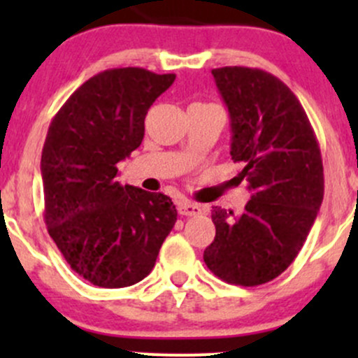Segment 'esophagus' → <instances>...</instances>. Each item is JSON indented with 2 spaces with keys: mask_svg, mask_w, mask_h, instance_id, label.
Returning <instances> with one entry per match:
<instances>
[{
  "mask_svg": "<svg viewBox=\"0 0 358 358\" xmlns=\"http://www.w3.org/2000/svg\"><path fill=\"white\" fill-rule=\"evenodd\" d=\"M178 213L182 216H199L204 213V208L201 204L190 201H182L178 202Z\"/></svg>",
  "mask_w": 358,
  "mask_h": 358,
  "instance_id": "1",
  "label": "esophagus"
}]
</instances>
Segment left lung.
<instances>
[{"instance_id": "1", "label": "left lung", "mask_w": 358, "mask_h": 358, "mask_svg": "<svg viewBox=\"0 0 358 358\" xmlns=\"http://www.w3.org/2000/svg\"><path fill=\"white\" fill-rule=\"evenodd\" d=\"M211 74L230 112V156L251 199L239 216L213 206L216 236L204 263L225 282L259 286L305 244L324 199L322 156L308 115L279 78L237 66Z\"/></svg>"}]
</instances>
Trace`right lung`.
<instances>
[{
    "instance_id": "obj_1",
    "label": "right lung",
    "mask_w": 358,
    "mask_h": 358,
    "mask_svg": "<svg viewBox=\"0 0 358 358\" xmlns=\"http://www.w3.org/2000/svg\"><path fill=\"white\" fill-rule=\"evenodd\" d=\"M175 78L107 69L83 83L50 122L41 154L46 229L69 266L93 286L140 282L175 227L168 196L117 182V162L140 147L147 110Z\"/></svg>"
}]
</instances>
